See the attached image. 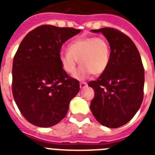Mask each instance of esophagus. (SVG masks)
<instances>
[{"label":"esophagus","instance_id":"obj_1","mask_svg":"<svg viewBox=\"0 0 155 155\" xmlns=\"http://www.w3.org/2000/svg\"><path fill=\"white\" fill-rule=\"evenodd\" d=\"M86 86H87V83H86V82H81V83H80V87H81V89L85 88Z\"/></svg>","mask_w":155,"mask_h":155}]
</instances>
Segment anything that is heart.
I'll use <instances>...</instances> for the list:
<instances>
[{
	"label": "heart",
	"mask_w": 155,
	"mask_h": 155,
	"mask_svg": "<svg viewBox=\"0 0 155 155\" xmlns=\"http://www.w3.org/2000/svg\"><path fill=\"white\" fill-rule=\"evenodd\" d=\"M111 47L103 37H85L72 41L67 46V52L59 54V62L67 74L73 75L76 71L77 60L81 65L75 74L83 80L91 74L99 75L108 68Z\"/></svg>",
	"instance_id": "1"
}]
</instances>
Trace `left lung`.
<instances>
[{"mask_svg": "<svg viewBox=\"0 0 155 155\" xmlns=\"http://www.w3.org/2000/svg\"><path fill=\"white\" fill-rule=\"evenodd\" d=\"M92 32L107 38L111 57L107 70L88 83L95 91L90 107L101 125L117 128L128 123L141 106L144 69L138 48L126 34L112 28Z\"/></svg>", "mask_w": 155, "mask_h": 155, "instance_id": "1", "label": "left lung"}]
</instances>
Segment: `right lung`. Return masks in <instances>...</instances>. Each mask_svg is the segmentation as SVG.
I'll return each mask as SVG.
<instances>
[{"label":"right lung","mask_w":155,"mask_h":155,"mask_svg":"<svg viewBox=\"0 0 155 155\" xmlns=\"http://www.w3.org/2000/svg\"><path fill=\"white\" fill-rule=\"evenodd\" d=\"M81 32L73 28L42 25L29 32L18 47L12 64V95L27 121L48 127L66 116L80 82L63 70V44Z\"/></svg>","instance_id":"1"}]
</instances>
